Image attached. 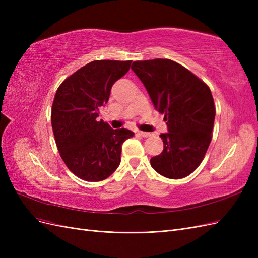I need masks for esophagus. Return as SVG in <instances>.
<instances>
[{
	"mask_svg": "<svg viewBox=\"0 0 258 258\" xmlns=\"http://www.w3.org/2000/svg\"><path fill=\"white\" fill-rule=\"evenodd\" d=\"M138 134L143 137V138H148V137H152V134H150V132H144V131H139Z\"/></svg>",
	"mask_w": 258,
	"mask_h": 258,
	"instance_id": "1",
	"label": "esophagus"
}]
</instances>
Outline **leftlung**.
I'll return each mask as SVG.
<instances>
[{
    "mask_svg": "<svg viewBox=\"0 0 258 258\" xmlns=\"http://www.w3.org/2000/svg\"><path fill=\"white\" fill-rule=\"evenodd\" d=\"M131 69L168 126V134L159 136L163 151L151 158V166L168 178L189 175L204 160L212 140L215 106L209 86L170 59L135 61Z\"/></svg>",
    "mask_w": 258,
    "mask_h": 258,
    "instance_id": "left-lung-1",
    "label": "left lung"
}]
</instances>
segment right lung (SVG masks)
<instances>
[{"label":"right lung","mask_w":258,"mask_h":258,"mask_svg":"<svg viewBox=\"0 0 258 258\" xmlns=\"http://www.w3.org/2000/svg\"><path fill=\"white\" fill-rule=\"evenodd\" d=\"M131 62L91 61L67 77L54 96L51 127L59 154L69 170L87 182L110 176L120 163L122 143L135 135L97 119L113 84L129 71Z\"/></svg>","instance_id":"obj_1"}]
</instances>
